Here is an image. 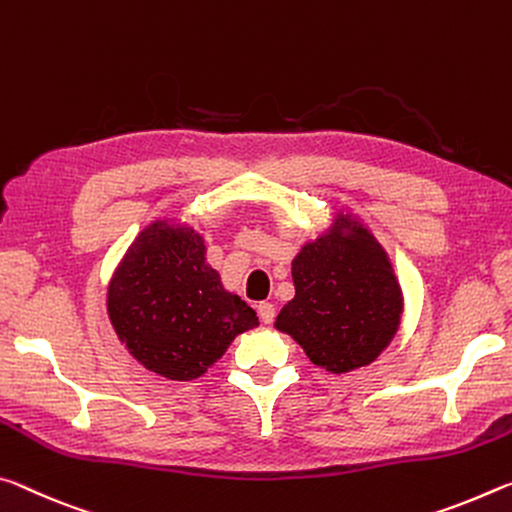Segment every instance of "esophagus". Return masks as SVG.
Masks as SVG:
<instances>
[{
    "label": "esophagus",
    "instance_id": "34e87169",
    "mask_svg": "<svg viewBox=\"0 0 512 512\" xmlns=\"http://www.w3.org/2000/svg\"><path fill=\"white\" fill-rule=\"evenodd\" d=\"M256 311H258V317H261L263 324H272L274 322L276 311H274V304H270V301H261Z\"/></svg>",
    "mask_w": 512,
    "mask_h": 512
}]
</instances>
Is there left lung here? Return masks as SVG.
<instances>
[{"instance_id":"1","label":"left lung","mask_w":512,"mask_h":512,"mask_svg":"<svg viewBox=\"0 0 512 512\" xmlns=\"http://www.w3.org/2000/svg\"><path fill=\"white\" fill-rule=\"evenodd\" d=\"M292 281L295 299L274 326L326 372L370 365L395 338L404 311L399 281L383 247L351 215H338L331 231L301 247Z\"/></svg>"}]
</instances>
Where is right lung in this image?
<instances>
[{
    "label": "right lung",
    "mask_w": 512,
    "mask_h": 512,
    "mask_svg": "<svg viewBox=\"0 0 512 512\" xmlns=\"http://www.w3.org/2000/svg\"><path fill=\"white\" fill-rule=\"evenodd\" d=\"M106 306L129 354L172 381L197 379L238 333L258 326L256 313L206 263L204 238L170 220H156L133 240Z\"/></svg>",
    "instance_id": "1"
}]
</instances>
